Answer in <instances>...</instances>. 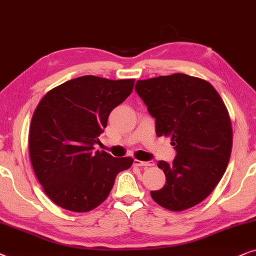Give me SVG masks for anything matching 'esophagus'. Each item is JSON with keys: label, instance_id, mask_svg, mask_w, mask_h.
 I'll return each mask as SVG.
<instances>
[{"label": "esophagus", "instance_id": "obj_1", "mask_svg": "<svg viewBox=\"0 0 256 256\" xmlns=\"http://www.w3.org/2000/svg\"><path fill=\"white\" fill-rule=\"evenodd\" d=\"M153 162H151V160H150V162H142V160H137V159H134V166H145V168H148V166H153Z\"/></svg>", "mask_w": 256, "mask_h": 256}]
</instances>
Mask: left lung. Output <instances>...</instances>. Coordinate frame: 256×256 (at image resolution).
<instances>
[{"mask_svg":"<svg viewBox=\"0 0 256 256\" xmlns=\"http://www.w3.org/2000/svg\"><path fill=\"white\" fill-rule=\"evenodd\" d=\"M136 92L156 119L158 137L168 136L176 156L160 160L166 176L151 196L180 212L205 200L222 178L230 158L233 131L222 100L208 82L185 74L138 80Z\"/></svg>","mask_w":256,"mask_h":256,"instance_id":"obj_1","label":"left lung"}]
</instances>
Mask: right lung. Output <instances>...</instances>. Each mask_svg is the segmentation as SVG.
<instances>
[{
    "instance_id": "right-lung-1",
    "label": "right lung",
    "mask_w": 256,
    "mask_h": 256,
    "mask_svg": "<svg viewBox=\"0 0 256 256\" xmlns=\"http://www.w3.org/2000/svg\"><path fill=\"white\" fill-rule=\"evenodd\" d=\"M134 80L82 76L50 90L34 112L29 153L35 174L52 202L88 212L110 194L134 159L94 152L110 112L130 96Z\"/></svg>"
}]
</instances>
